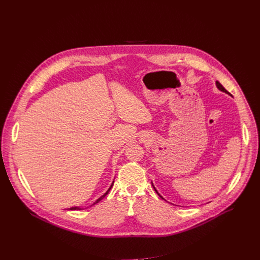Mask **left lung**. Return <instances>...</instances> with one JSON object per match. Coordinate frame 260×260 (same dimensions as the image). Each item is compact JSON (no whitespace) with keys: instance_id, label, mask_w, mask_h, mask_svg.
Returning a JSON list of instances; mask_svg holds the SVG:
<instances>
[{"instance_id":"1","label":"left lung","mask_w":260,"mask_h":260,"mask_svg":"<svg viewBox=\"0 0 260 260\" xmlns=\"http://www.w3.org/2000/svg\"><path fill=\"white\" fill-rule=\"evenodd\" d=\"M216 86H217V88H218L219 90L223 91V92H225V93H228V94H231V93H230V92H229V91H228V90H226V89H225L223 86H222V85H221V84H220L218 81H216ZM152 186H153V184H152ZM153 188L155 189V187H154V186H153ZM155 191H156V193H157V194H158V196H159L161 199H164V198H162V197H161V196H160V194L157 192V190H156V189H155Z\"/></svg>"}]
</instances>
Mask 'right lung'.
Returning a JSON list of instances; mask_svg holds the SVG:
<instances>
[{"label": "right lung", "instance_id": "1", "mask_svg": "<svg viewBox=\"0 0 260 260\" xmlns=\"http://www.w3.org/2000/svg\"><path fill=\"white\" fill-rule=\"evenodd\" d=\"M113 183H114V182H113ZM113 183H112V185H111V186H110V188H109V189H108V190L106 191V193H105V194H103V196H102V197H101L100 199H98V200H96V201H95V202L93 203V205H94V204H96V203H99V202H100L101 200H103V199H104V198H105V197H106V196H107V194L109 193L110 189H111V188H112V186H113ZM70 210H81V209H80L79 207H73V208H71Z\"/></svg>", "mask_w": 260, "mask_h": 260}]
</instances>
